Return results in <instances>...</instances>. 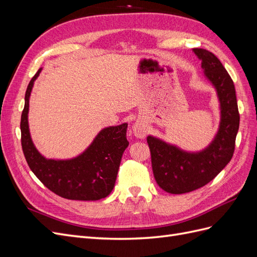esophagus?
I'll return each instance as SVG.
<instances>
[{"label": "esophagus", "mask_w": 257, "mask_h": 257, "mask_svg": "<svg viewBox=\"0 0 257 257\" xmlns=\"http://www.w3.org/2000/svg\"><path fill=\"white\" fill-rule=\"evenodd\" d=\"M133 132L137 138H145L148 132L147 124L143 121H137L133 126Z\"/></svg>", "instance_id": "esophagus-1"}]
</instances>
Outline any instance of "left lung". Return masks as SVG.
Listing matches in <instances>:
<instances>
[{
    "label": "left lung",
    "mask_w": 257,
    "mask_h": 257,
    "mask_svg": "<svg viewBox=\"0 0 257 257\" xmlns=\"http://www.w3.org/2000/svg\"><path fill=\"white\" fill-rule=\"evenodd\" d=\"M192 51L200 60L205 78L216 92L220 123L212 141L198 151L182 149L153 135L147 137L155 181L170 194L189 193L213 180L231 160L239 130L236 91L230 76L212 52L201 48Z\"/></svg>",
    "instance_id": "obj_1"
}]
</instances>
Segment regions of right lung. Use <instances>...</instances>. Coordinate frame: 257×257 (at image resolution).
Returning <instances> with one entry per match:
<instances>
[{
    "mask_svg": "<svg viewBox=\"0 0 257 257\" xmlns=\"http://www.w3.org/2000/svg\"><path fill=\"white\" fill-rule=\"evenodd\" d=\"M30 81L21 114V145L31 170L57 195L73 200H98L111 193L123 152L128 146L127 123L100 130L81 153L71 159H48L37 150L29 127V105L34 82Z\"/></svg>",
    "mask_w": 257,
    "mask_h": 257,
    "instance_id": "add662e5",
    "label": "right lung"
}]
</instances>
